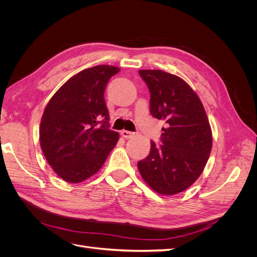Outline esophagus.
<instances>
[{"instance_id": "34e87169", "label": "esophagus", "mask_w": 257, "mask_h": 257, "mask_svg": "<svg viewBox=\"0 0 257 257\" xmlns=\"http://www.w3.org/2000/svg\"><path fill=\"white\" fill-rule=\"evenodd\" d=\"M121 135L124 137V138H131L133 137L135 135V133H133V132H130V131H126V130H123L121 132Z\"/></svg>"}]
</instances>
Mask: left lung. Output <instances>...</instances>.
Masks as SVG:
<instances>
[{
  "mask_svg": "<svg viewBox=\"0 0 257 257\" xmlns=\"http://www.w3.org/2000/svg\"><path fill=\"white\" fill-rule=\"evenodd\" d=\"M150 91V111L165 120L161 142H151L148 157L137 163L145 182L161 195H175L195 182L207 164L212 133L198 95L182 78L161 69H141Z\"/></svg>",
  "mask_w": 257,
  "mask_h": 257,
  "instance_id": "8db88e82",
  "label": "left lung"
}]
</instances>
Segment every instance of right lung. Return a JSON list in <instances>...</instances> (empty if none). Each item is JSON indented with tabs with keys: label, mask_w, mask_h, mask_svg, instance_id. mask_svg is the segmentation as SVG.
<instances>
[{
	"label": "right lung",
	"mask_w": 257,
	"mask_h": 257,
	"mask_svg": "<svg viewBox=\"0 0 257 257\" xmlns=\"http://www.w3.org/2000/svg\"><path fill=\"white\" fill-rule=\"evenodd\" d=\"M120 71L93 66L71 77L50 98L41 120L40 143L61 179L79 183L96 174L119 141L109 128L106 85Z\"/></svg>",
	"instance_id": "1"
}]
</instances>
